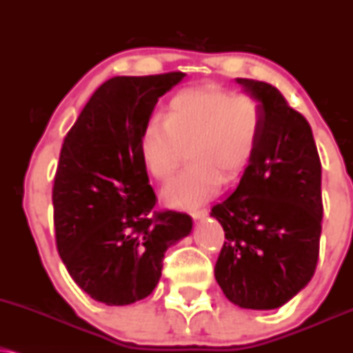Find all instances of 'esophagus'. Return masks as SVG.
Masks as SVG:
<instances>
[{"instance_id":"34e87169","label":"esophagus","mask_w":353,"mask_h":353,"mask_svg":"<svg viewBox=\"0 0 353 353\" xmlns=\"http://www.w3.org/2000/svg\"><path fill=\"white\" fill-rule=\"evenodd\" d=\"M190 215H192L194 220H202V219L207 217V210H205V209L192 210V212H190Z\"/></svg>"}]
</instances>
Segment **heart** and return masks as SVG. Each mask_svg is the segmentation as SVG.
Segmentation results:
<instances>
[{
    "instance_id": "heart-1",
    "label": "heart",
    "mask_w": 353,
    "mask_h": 353,
    "mask_svg": "<svg viewBox=\"0 0 353 353\" xmlns=\"http://www.w3.org/2000/svg\"><path fill=\"white\" fill-rule=\"evenodd\" d=\"M263 130V110L250 95L222 88H188L169 101L165 118L154 117L139 136L144 168L159 181L176 172L185 150L192 159L165 185L168 205L194 209L248 165Z\"/></svg>"
}]
</instances>
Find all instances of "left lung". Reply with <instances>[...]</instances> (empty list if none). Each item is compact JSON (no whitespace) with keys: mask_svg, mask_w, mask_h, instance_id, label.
<instances>
[{"mask_svg":"<svg viewBox=\"0 0 353 353\" xmlns=\"http://www.w3.org/2000/svg\"><path fill=\"white\" fill-rule=\"evenodd\" d=\"M235 82L261 105L263 130L236 189L212 207L227 240L215 279L233 304L268 311L294 298L316 271L322 168L307 120L278 88Z\"/></svg>","mask_w":353,"mask_h":353,"instance_id":"1","label":"left lung"}]
</instances>
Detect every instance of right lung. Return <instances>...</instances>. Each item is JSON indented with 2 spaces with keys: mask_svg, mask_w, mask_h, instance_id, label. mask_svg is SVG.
I'll use <instances>...</instances> for the list:
<instances>
[{
  "mask_svg": "<svg viewBox=\"0 0 353 353\" xmlns=\"http://www.w3.org/2000/svg\"><path fill=\"white\" fill-rule=\"evenodd\" d=\"M185 74L113 77L100 85L63 139L52 203L57 250L79 288L107 305L148 298L188 214L156 212L139 136L159 97Z\"/></svg>",
  "mask_w": 353,
  "mask_h": 353,
  "instance_id": "obj_1",
  "label": "right lung"
}]
</instances>
